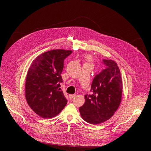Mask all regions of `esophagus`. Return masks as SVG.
Wrapping results in <instances>:
<instances>
[{
	"instance_id": "34e87169",
	"label": "esophagus",
	"mask_w": 151,
	"mask_h": 151,
	"mask_svg": "<svg viewBox=\"0 0 151 151\" xmlns=\"http://www.w3.org/2000/svg\"><path fill=\"white\" fill-rule=\"evenodd\" d=\"M76 96V95L75 94H73V95H69V98H70V99L71 100V99H72L73 97H75Z\"/></svg>"
}]
</instances>
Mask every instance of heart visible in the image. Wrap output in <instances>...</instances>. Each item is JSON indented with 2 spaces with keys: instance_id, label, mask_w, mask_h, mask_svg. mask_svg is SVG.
<instances>
[{
  "instance_id": "heart-1",
  "label": "heart",
  "mask_w": 151,
  "mask_h": 151,
  "mask_svg": "<svg viewBox=\"0 0 151 151\" xmlns=\"http://www.w3.org/2000/svg\"><path fill=\"white\" fill-rule=\"evenodd\" d=\"M87 58H88V59H90V56H87Z\"/></svg>"
}]
</instances>
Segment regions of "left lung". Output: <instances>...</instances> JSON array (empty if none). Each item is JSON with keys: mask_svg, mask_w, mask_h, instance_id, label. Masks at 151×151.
Here are the masks:
<instances>
[{"mask_svg": "<svg viewBox=\"0 0 151 151\" xmlns=\"http://www.w3.org/2000/svg\"><path fill=\"white\" fill-rule=\"evenodd\" d=\"M106 68L93 78L91 94L85 95V103L80 109L83 119L97 125L111 117L120 105L122 81L121 71L112 60H103Z\"/></svg>", "mask_w": 151, "mask_h": 151, "instance_id": "left-lung-1", "label": "left lung"}]
</instances>
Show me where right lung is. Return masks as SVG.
Instances as JSON below:
<instances>
[{"label":"right lung","instance_id":"obj_1","mask_svg":"<svg viewBox=\"0 0 151 151\" xmlns=\"http://www.w3.org/2000/svg\"><path fill=\"white\" fill-rule=\"evenodd\" d=\"M72 51L54 50L36 58L27 71L26 99L34 111L44 119L58 115L67 100L60 90L64 59Z\"/></svg>","mask_w":151,"mask_h":151}]
</instances>
